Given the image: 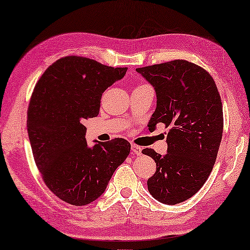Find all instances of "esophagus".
<instances>
[{
	"instance_id": "34e87169",
	"label": "esophagus",
	"mask_w": 250,
	"mask_h": 250,
	"mask_svg": "<svg viewBox=\"0 0 250 250\" xmlns=\"http://www.w3.org/2000/svg\"><path fill=\"white\" fill-rule=\"evenodd\" d=\"M131 148H132V153H133V155H136V156L142 155V148H141V146H136V145H132Z\"/></svg>"
}]
</instances>
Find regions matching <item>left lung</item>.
I'll return each mask as SVG.
<instances>
[{
  "mask_svg": "<svg viewBox=\"0 0 250 250\" xmlns=\"http://www.w3.org/2000/svg\"><path fill=\"white\" fill-rule=\"evenodd\" d=\"M155 88L157 107L149 129L164 123L167 153H142L155 160L157 170L148 190L159 203L176 205L197 193L213 169L223 133V109L213 77L186 60L136 68Z\"/></svg>",
  "mask_w": 250,
  "mask_h": 250,
  "instance_id": "left-lung-1",
  "label": "left lung"
}]
</instances>
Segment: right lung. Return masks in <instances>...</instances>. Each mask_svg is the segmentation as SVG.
<instances>
[{
	"mask_svg": "<svg viewBox=\"0 0 250 250\" xmlns=\"http://www.w3.org/2000/svg\"><path fill=\"white\" fill-rule=\"evenodd\" d=\"M126 70L64 57L47 68L34 88L27 117L34 159L47 188L74 206L101 197L131 151L129 142L119 138L90 146L84 126L99 115L102 93Z\"/></svg>",
	"mask_w": 250,
	"mask_h": 250,
	"instance_id": "right-lung-1",
	"label": "right lung"
}]
</instances>
